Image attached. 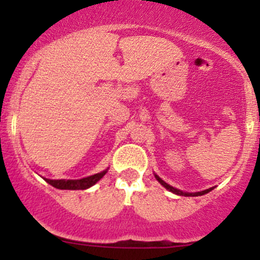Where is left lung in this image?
Wrapping results in <instances>:
<instances>
[{
	"label": "left lung",
	"instance_id": "left-lung-1",
	"mask_svg": "<svg viewBox=\"0 0 260 260\" xmlns=\"http://www.w3.org/2000/svg\"><path fill=\"white\" fill-rule=\"evenodd\" d=\"M155 177H156V180L159 181L160 183L162 184V186L166 188V189L171 190V192H174V193H176V194H178V196H184V197H198V196L207 194V193H209V192H210L211 189H213V188H209V189L202 190V192H197V193H187V192H182V190H180V189H176V188H174V187H172V186H170V184L166 183V182H164V181L161 180V178L159 177V176H156V175H155Z\"/></svg>",
	"mask_w": 260,
	"mask_h": 260
}]
</instances>
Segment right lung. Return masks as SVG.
<instances>
[{
  "label": "right lung",
  "instance_id": "right-lung-1",
  "mask_svg": "<svg viewBox=\"0 0 260 260\" xmlns=\"http://www.w3.org/2000/svg\"><path fill=\"white\" fill-rule=\"evenodd\" d=\"M106 174V171L100 172V174L89 176V177L82 178V180H49L45 178L47 183L51 184L52 187L58 188V189H86V188L94 186L98 181Z\"/></svg>",
  "mask_w": 260,
  "mask_h": 260
}]
</instances>
